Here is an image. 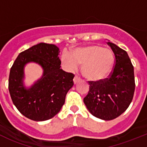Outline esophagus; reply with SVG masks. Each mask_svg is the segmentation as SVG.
Listing matches in <instances>:
<instances>
[{
  "mask_svg": "<svg viewBox=\"0 0 147 147\" xmlns=\"http://www.w3.org/2000/svg\"><path fill=\"white\" fill-rule=\"evenodd\" d=\"M81 80V78H80L79 76H77V75H75V78H74L73 79V81H74V83L75 84H76V83H78V82H80V81Z\"/></svg>",
  "mask_w": 147,
  "mask_h": 147,
  "instance_id": "34e87169",
  "label": "esophagus"
}]
</instances>
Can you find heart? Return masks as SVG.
I'll use <instances>...</instances> for the list:
<instances>
[{"label": "heart", "instance_id": "b5f03b06", "mask_svg": "<svg viewBox=\"0 0 147 147\" xmlns=\"http://www.w3.org/2000/svg\"><path fill=\"white\" fill-rule=\"evenodd\" d=\"M61 61L68 70H74L82 64V72L87 79L99 81L109 75L115 65V56L111 50L100 45L78 47L70 55L63 53Z\"/></svg>", "mask_w": 147, "mask_h": 147}]
</instances>
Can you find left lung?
<instances>
[{"label":"left lung","mask_w":147,"mask_h":147,"mask_svg":"<svg viewBox=\"0 0 147 147\" xmlns=\"http://www.w3.org/2000/svg\"><path fill=\"white\" fill-rule=\"evenodd\" d=\"M115 56V65L109 78L89 81L90 90L84 103L93 116L112 120L120 116L132 101L135 90L134 67L125 50L107 42Z\"/></svg>","instance_id":"left-lung-1"}]
</instances>
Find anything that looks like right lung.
I'll return each mask as SVG.
<instances>
[{"instance_id": "obj_1", "label": "right lung", "mask_w": 147, "mask_h": 147, "mask_svg": "<svg viewBox=\"0 0 147 147\" xmlns=\"http://www.w3.org/2000/svg\"><path fill=\"white\" fill-rule=\"evenodd\" d=\"M60 50L53 44L40 42L22 52L10 68L8 89L19 112L33 121H45L55 116L73 86L74 74L60 69ZM33 61L42 67V78L30 88L23 84L24 67Z\"/></svg>"}]
</instances>
